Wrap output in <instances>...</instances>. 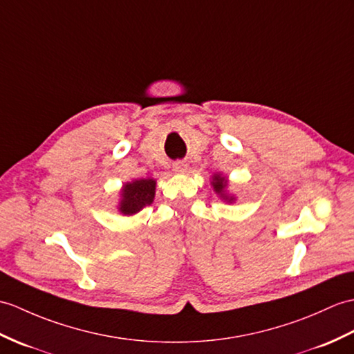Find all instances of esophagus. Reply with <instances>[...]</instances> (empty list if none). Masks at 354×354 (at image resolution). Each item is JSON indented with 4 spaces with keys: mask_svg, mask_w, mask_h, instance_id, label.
Masks as SVG:
<instances>
[{
    "mask_svg": "<svg viewBox=\"0 0 354 354\" xmlns=\"http://www.w3.org/2000/svg\"><path fill=\"white\" fill-rule=\"evenodd\" d=\"M174 170L176 171V174H184V171L187 170V164L184 161H176L174 164Z\"/></svg>",
    "mask_w": 354,
    "mask_h": 354,
    "instance_id": "obj_1",
    "label": "esophagus"
}]
</instances>
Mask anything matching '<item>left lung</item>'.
<instances>
[{
    "label": "left lung",
    "mask_w": 354,
    "mask_h": 354,
    "mask_svg": "<svg viewBox=\"0 0 354 354\" xmlns=\"http://www.w3.org/2000/svg\"><path fill=\"white\" fill-rule=\"evenodd\" d=\"M211 187H212V190H214V193L223 202L234 203L236 201L235 194L229 192V179H227V176L223 175V174H220V171H217V174L211 176Z\"/></svg>",
    "instance_id": "left-lung-1"
}]
</instances>
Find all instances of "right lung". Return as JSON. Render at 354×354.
<instances>
[{"instance_id":"1","label":"right lung","mask_w":354,"mask_h":354,"mask_svg":"<svg viewBox=\"0 0 354 354\" xmlns=\"http://www.w3.org/2000/svg\"><path fill=\"white\" fill-rule=\"evenodd\" d=\"M157 180L153 178H138L125 183L120 188L118 211L122 216H134L155 199Z\"/></svg>"}]
</instances>
